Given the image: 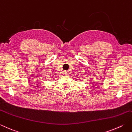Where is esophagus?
<instances>
[{"mask_svg": "<svg viewBox=\"0 0 132 132\" xmlns=\"http://www.w3.org/2000/svg\"><path fill=\"white\" fill-rule=\"evenodd\" d=\"M63 74H64V75H68V71H64Z\"/></svg>", "mask_w": 132, "mask_h": 132, "instance_id": "34e87169", "label": "esophagus"}]
</instances>
